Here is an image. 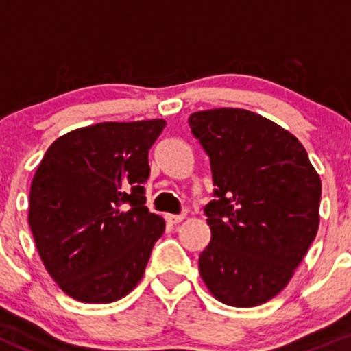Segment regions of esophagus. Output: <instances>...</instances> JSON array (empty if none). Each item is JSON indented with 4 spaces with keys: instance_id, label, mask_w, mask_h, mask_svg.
Masks as SVG:
<instances>
[{
    "instance_id": "34e87169",
    "label": "esophagus",
    "mask_w": 351,
    "mask_h": 351,
    "mask_svg": "<svg viewBox=\"0 0 351 351\" xmlns=\"http://www.w3.org/2000/svg\"><path fill=\"white\" fill-rule=\"evenodd\" d=\"M183 219H185V215H183V214H182V215H173V214L166 215V221H168L169 224H173V226L180 224V222H182Z\"/></svg>"
}]
</instances>
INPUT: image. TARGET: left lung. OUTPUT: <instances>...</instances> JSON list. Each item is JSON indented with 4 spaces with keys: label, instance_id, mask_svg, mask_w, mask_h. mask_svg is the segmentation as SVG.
I'll list each match as a JSON object with an SVG mask.
<instances>
[{
    "label": "left lung",
    "instance_id": "1",
    "mask_svg": "<svg viewBox=\"0 0 351 351\" xmlns=\"http://www.w3.org/2000/svg\"><path fill=\"white\" fill-rule=\"evenodd\" d=\"M189 123L215 186L200 277L219 302L260 306L285 289L316 238L321 178L295 136L250 110H202Z\"/></svg>",
    "mask_w": 351,
    "mask_h": 351
}]
</instances>
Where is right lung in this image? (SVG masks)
<instances>
[{"label":"right lung","instance_id":"obj_1","mask_svg":"<svg viewBox=\"0 0 351 351\" xmlns=\"http://www.w3.org/2000/svg\"><path fill=\"white\" fill-rule=\"evenodd\" d=\"M166 120L101 122L56 139L30 186L38 256L74 300L108 304L143 278L165 219L147 210V153Z\"/></svg>","mask_w":351,"mask_h":351}]
</instances>
